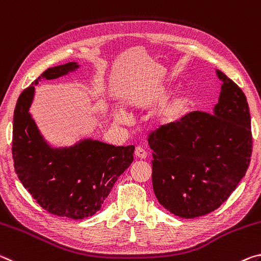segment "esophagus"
Wrapping results in <instances>:
<instances>
[{"label":"esophagus","mask_w":261,"mask_h":261,"mask_svg":"<svg viewBox=\"0 0 261 261\" xmlns=\"http://www.w3.org/2000/svg\"><path fill=\"white\" fill-rule=\"evenodd\" d=\"M135 156L138 157V159L144 160V159H147V152H146V150H144L143 148L136 147L135 148Z\"/></svg>","instance_id":"obj_1"}]
</instances>
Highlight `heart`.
I'll use <instances>...</instances> for the list:
<instances>
[{"label":"heart","instance_id":"1","mask_svg":"<svg viewBox=\"0 0 261 261\" xmlns=\"http://www.w3.org/2000/svg\"><path fill=\"white\" fill-rule=\"evenodd\" d=\"M161 98V96H155L149 98V99H143V100H134V105H148L151 104L153 101H157ZM179 105H180V101L178 99H173L170 101L168 105H165L159 114V122L160 123H169L173 121L176 119L178 111H179ZM114 119L117 122H123L127 120V115L123 112L122 109H117L114 111Z\"/></svg>","mask_w":261,"mask_h":261}]
</instances>
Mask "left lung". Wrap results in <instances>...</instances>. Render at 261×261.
I'll use <instances>...</instances> for the list:
<instances>
[{
	"label": "left lung",
	"mask_w": 261,
	"mask_h": 261,
	"mask_svg": "<svg viewBox=\"0 0 261 261\" xmlns=\"http://www.w3.org/2000/svg\"><path fill=\"white\" fill-rule=\"evenodd\" d=\"M222 82L212 114L192 112L152 132V187L159 202L182 219L219 208L245 176L252 153L244 92L216 69Z\"/></svg>",
	"instance_id": "left-lung-1"
}]
</instances>
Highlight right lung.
Masks as SVG:
<instances>
[{
	"mask_svg": "<svg viewBox=\"0 0 261 261\" xmlns=\"http://www.w3.org/2000/svg\"><path fill=\"white\" fill-rule=\"evenodd\" d=\"M79 68L77 62H68L42 72L20 93L12 127V159L20 182L47 212L72 220L85 219L99 211L114 182L133 162L135 149L93 139L53 148L44 139L30 113L34 85Z\"/></svg>",
	"mask_w": 261,
	"mask_h": 261,
	"instance_id": "obj_1",
	"label": "right lung"
}]
</instances>
